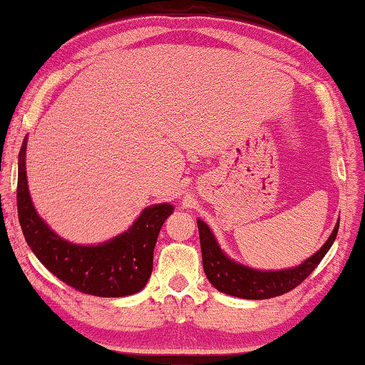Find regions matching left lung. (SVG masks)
I'll return each instance as SVG.
<instances>
[{
    "mask_svg": "<svg viewBox=\"0 0 365 365\" xmlns=\"http://www.w3.org/2000/svg\"><path fill=\"white\" fill-rule=\"evenodd\" d=\"M197 223L200 246H202L203 271L208 281L225 294L243 297V299H269V297L281 296L299 286L317 268V264L329 251L339 230L337 222L322 248L311 258L302 261L299 266L279 271H261L240 264L235 259L228 258L220 248L218 241L215 240L208 225L202 220H197Z\"/></svg>",
    "mask_w": 365,
    "mask_h": 365,
    "instance_id": "8db88e82",
    "label": "left lung"
}]
</instances>
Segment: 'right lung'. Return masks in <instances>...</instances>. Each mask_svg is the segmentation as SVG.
<instances>
[{"instance_id": "right-lung-1", "label": "right lung", "mask_w": 365, "mask_h": 365, "mask_svg": "<svg viewBox=\"0 0 365 365\" xmlns=\"http://www.w3.org/2000/svg\"><path fill=\"white\" fill-rule=\"evenodd\" d=\"M24 138L18 158V217L26 243L41 263L74 289L99 297L135 294L152 274L153 248L162 225L173 213L168 203L152 205L132 227L101 245H74L51 230L33 207L26 178Z\"/></svg>"}]
</instances>
